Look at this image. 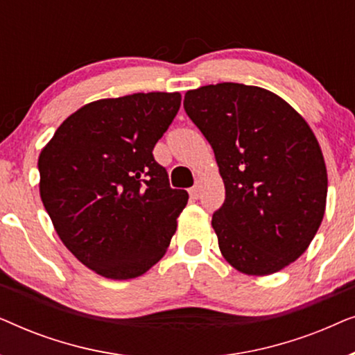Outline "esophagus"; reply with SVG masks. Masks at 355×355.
Segmentation results:
<instances>
[{
	"instance_id": "obj_1",
	"label": "esophagus",
	"mask_w": 355,
	"mask_h": 355,
	"mask_svg": "<svg viewBox=\"0 0 355 355\" xmlns=\"http://www.w3.org/2000/svg\"><path fill=\"white\" fill-rule=\"evenodd\" d=\"M200 192H202V186H200V184H198V182L191 189V191H189V193H191V197L196 198V200H197L198 197H200Z\"/></svg>"
}]
</instances>
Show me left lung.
Returning a JSON list of instances; mask_svg holds the SVG:
<instances>
[{"label":"left lung","instance_id":"1","mask_svg":"<svg viewBox=\"0 0 355 355\" xmlns=\"http://www.w3.org/2000/svg\"><path fill=\"white\" fill-rule=\"evenodd\" d=\"M184 110L225 182L211 226L227 263L265 276L297 260L322 225L328 192L322 148L305 119L273 92L234 82L189 90Z\"/></svg>","mask_w":355,"mask_h":355}]
</instances>
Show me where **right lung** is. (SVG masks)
<instances>
[{"instance_id":"1","label":"right lung","mask_w":355,"mask_h":355,"mask_svg":"<svg viewBox=\"0 0 355 355\" xmlns=\"http://www.w3.org/2000/svg\"><path fill=\"white\" fill-rule=\"evenodd\" d=\"M181 94H134L82 106L38 158L40 197L71 254L110 279H132L166 252L189 193L153 158Z\"/></svg>"}]
</instances>
